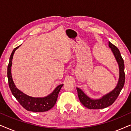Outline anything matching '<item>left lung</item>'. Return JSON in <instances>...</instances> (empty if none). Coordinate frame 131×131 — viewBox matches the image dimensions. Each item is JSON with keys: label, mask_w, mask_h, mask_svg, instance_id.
<instances>
[{"label": "left lung", "mask_w": 131, "mask_h": 131, "mask_svg": "<svg viewBox=\"0 0 131 131\" xmlns=\"http://www.w3.org/2000/svg\"><path fill=\"white\" fill-rule=\"evenodd\" d=\"M108 46L111 48L119 68V78L115 88L99 99H93L85 94L82 89L76 88L79 100L83 105L89 109H101L110 106L115 101L122 89L125 81V65L122 55L118 48L108 42Z\"/></svg>", "instance_id": "1"}]
</instances>
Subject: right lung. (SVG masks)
<instances>
[{"label":"right lung","mask_w":131,"mask_h":131,"mask_svg":"<svg viewBox=\"0 0 131 131\" xmlns=\"http://www.w3.org/2000/svg\"><path fill=\"white\" fill-rule=\"evenodd\" d=\"M19 47L15 48L13 50L10 56L9 62L8 66V79L9 86L11 91L12 94L15 96L19 104L28 111L33 112H43L49 110L56 103L59 92L61 90L63 84L58 85L56 87L53 92L45 97H32L25 94L16 87L12 79L11 74V66L12 64V59L14 53L16 50Z\"/></svg>","instance_id":"obj_1"}]
</instances>
